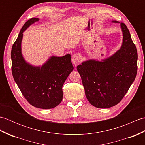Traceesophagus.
<instances>
[{"mask_svg": "<svg viewBox=\"0 0 145 145\" xmlns=\"http://www.w3.org/2000/svg\"><path fill=\"white\" fill-rule=\"evenodd\" d=\"M72 61L75 66H77L80 63L81 55L78 54H73L72 57Z\"/></svg>", "mask_w": 145, "mask_h": 145, "instance_id": "obj_1", "label": "esophagus"}]
</instances>
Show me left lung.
<instances>
[{"label":"left lung","instance_id":"8db88e82","mask_svg":"<svg viewBox=\"0 0 145 145\" xmlns=\"http://www.w3.org/2000/svg\"><path fill=\"white\" fill-rule=\"evenodd\" d=\"M120 26L123 44L120 50L102 61L90 60L76 67L87 100L92 105L100 108H108L118 104L137 75L136 46L125 24L121 22Z\"/></svg>","mask_w":145,"mask_h":145}]
</instances>
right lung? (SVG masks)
<instances>
[{
    "instance_id": "obj_1",
    "label": "right lung",
    "mask_w": 145,
    "mask_h": 145,
    "mask_svg": "<svg viewBox=\"0 0 145 145\" xmlns=\"http://www.w3.org/2000/svg\"><path fill=\"white\" fill-rule=\"evenodd\" d=\"M38 18L27 20L12 48V72L23 96L32 106L42 109L56 107L63 98L62 87L73 70L71 55L52 56L42 67L26 62L21 52L23 32Z\"/></svg>"
}]
</instances>
